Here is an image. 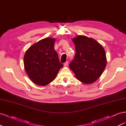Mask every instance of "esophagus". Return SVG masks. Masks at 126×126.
<instances>
[{
	"instance_id": "34e87169",
	"label": "esophagus",
	"mask_w": 126,
	"mask_h": 126,
	"mask_svg": "<svg viewBox=\"0 0 126 126\" xmlns=\"http://www.w3.org/2000/svg\"><path fill=\"white\" fill-rule=\"evenodd\" d=\"M68 62H65L64 63V64H63V65H64V66H65V67H66V66H68Z\"/></svg>"
}]
</instances>
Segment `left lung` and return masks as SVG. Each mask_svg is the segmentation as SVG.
I'll return each instance as SVG.
<instances>
[{
    "label": "left lung",
    "mask_w": 126,
    "mask_h": 126,
    "mask_svg": "<svg viewBox=\"0 0 126 126\" xmlns=\"http://www.w3.org/2000/svg\"><path fill=\"white\" fill-rule=\"evenodd\" d=\"M76 55L69 64L78 80L86 84L96 81L105 70L107 59L104 48L94 39L78 36L72 39Z\"/></svg>",
    "instance_id": "left-lung-1"
}]
</instances>
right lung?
Masks as SVG:
<instances>
[{
  "label": "right lung",
  "instance_id": "add662e5",
  "mask_svg": "<svg viewBox=\"0 0 126 126\" xmlns=\"http://www.w3.org/2000/svg\"><path fill=\"white\" fill-rule=\"evenodd\" d=\"M55 39L46 38L30 47L26 52L24 63L28 77L35 84L45 86L56 78L60 63L54 49Z\"/></svg>",
  "mask_w": 126,
  "mask_h": 126
}]
</instances>
